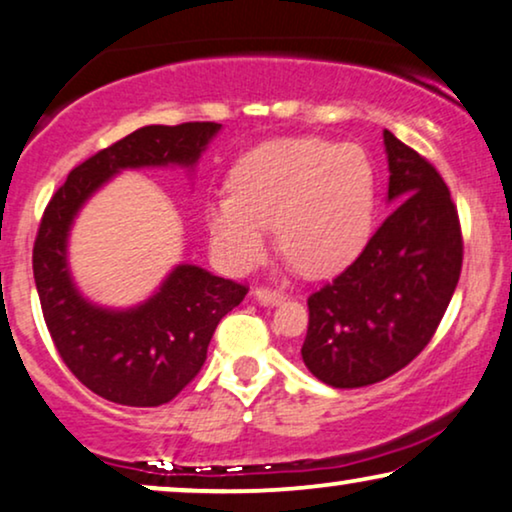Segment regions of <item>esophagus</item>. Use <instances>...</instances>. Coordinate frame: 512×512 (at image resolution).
<instances>
[{
  "instance_id": "34e87169",
  "label": "esophagus",
  "mask_w": 512,
  "mask_h": 512,
  "mask_svg": "<svg viewBox=\"0 0 512 512\" xmlns=\"http://www.w3.org/2000/svg\"><path fill=\"white\" fill-rule=\"evenodd\" d=\"M260 304H267V307H276V304H281L286 300V295L281 293V290H271V288H257L255 293H252Z\"/></svg>"
}]
</instances>
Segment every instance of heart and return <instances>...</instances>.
<instances>
[{
    "label": "heart",
    "mask_w": 512,
    "mask_h": 512,
    "mask_svg": "<svg viewBox=\"0 0 512 512\" xmlns=\"http://www.w3.org/2000/svg\"><path fill=\"white\" fill-rule=\"evenodd\" d=\"M229 189L205 205L212 252L229 271H248L267 255L269 226L278 248L312 278L349 267L371 238L378 179L361 146L262 141L231 167Z\"/></svg>",
    "instance_id": "heart-1"
}]
</instances>
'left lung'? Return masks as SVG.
<instances>
[{
  "label": "left lung",
  "mask_w": 512,
  "mask_h": 512,
  "mask_svg": "<svg viewBox=\"0 0 512 512\" xmlns=\"http://www.w3.org/2000/svg\"><path fill=\"white\" fill-rule=\"evenodd\" d=\"M383 141L392 215L357 260L307 300L302 361L340 390L380 383L411 364L461 276V224L444 179L387 129Z\"/></svg>",
  "instance_id": "left-lung-1"
}]
</instances>
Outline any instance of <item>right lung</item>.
Segmentation results:
<instances>
[{
    "label": "right lung",
    "mask_w": 512,
    "mask_h": 512,
    "mask_svg": "<svg viewBox=\"0 0 512 512\" xmlns=\"http://www.w3.org/2000/svg\"><path fill=\"white\" fill-rule=\"evenodd\" d=\"M222 125H148L103 148L68 174L54 193L32 248L42 314L63 364L84 387L122 406H160L196 378L217 323L248 288L196 264H177L148 300L127 309L101 307L75 286L68 236L82 205L122 170L186 167Z\"/></svg>",
    "instance_id": "add662e5"
}]
</instances>
